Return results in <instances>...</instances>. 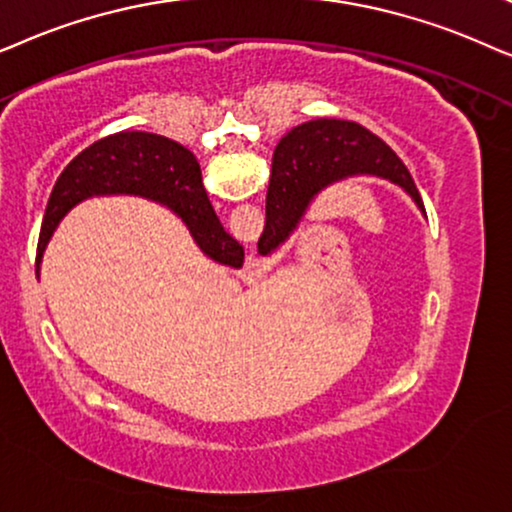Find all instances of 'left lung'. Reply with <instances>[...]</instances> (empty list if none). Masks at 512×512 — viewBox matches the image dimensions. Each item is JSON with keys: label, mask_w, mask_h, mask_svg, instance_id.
<instances>
[{"label": "left lung", "mask_w": 512, "mask_h": 512, "mask_svg": "<svg viewBox=\"0 0 512 512\" xmlns=\"http://www.w3.org/2000/svg\"><path fill=\"white\" fill-rule=\"evenodd\" d=\"M351 175L386 177L403 187L424 210L410 170L384 140L353 121H306L292 128L274 152L267 222L257 243L260 255L274 252L292 234L313 196Z\"/></svg>", "instance_id": "1"}]
</instances>
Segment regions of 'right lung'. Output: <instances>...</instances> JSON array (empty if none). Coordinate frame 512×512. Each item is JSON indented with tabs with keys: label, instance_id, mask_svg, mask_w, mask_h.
Masks as SVG:
<instances>
[{
	"label": "right lung",
	"instance_id": "1",
	"mask_svg": "<svg viewBox=\"0 0 512 512\" xmlns=\"http://www.w3.org/2000/svg\"><path fill=\"white\" fill-rule=\"evenodd\" d=\"M142 194L168 203L213 260L231 267L243 264V245L224 231L210 206L201 166L187 147L154 133H117L102 138L67 163L53 187L39 231L37 267L58 222L74 203L93 194Z\"/></svg>",
	"mask_w": 512,
	"mask_h": 512
}]
</instances>
